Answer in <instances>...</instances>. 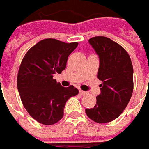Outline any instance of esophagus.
Here are the masks:
<instances>
[{
    "instance_id": "obj_1",
    "label": "esophagus",
    "mask_w": 149,
    "mask_h": 149,
    "mask_svg": "<svg viewBox=\"0 0 149 149\" xmlns=\"http://www.w3.org/2000/svg\"><path fill=\"white\" fill-rule=\"evenodd\" d=\"M79 94L81 95H87V92H86V91H82V90H80Z\"/></svg>"
}]
</instances>
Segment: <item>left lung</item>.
Returning a JSON list of instances; mask_svg holds the SVG:
<instances>
[{
    "instance_id": "left-lung-1",
    "label": "left lung",
    "mask_w": 149,
    "mask_h": 149,
    "mask_svg": "<svg viewBox=\"0 0 149 149\" xmlns=\"http://www.w3.org/2000/svg\"><path fill=\"white\" fill-rule=\"evenodd\" d=\"M88 42L99 56L98 79L102 84L95 106L85 111L95 122L108 123L120 116L130 101L133 91V67L127 51L111 39L98 36Z\"/></svg>"
}]
</instances>
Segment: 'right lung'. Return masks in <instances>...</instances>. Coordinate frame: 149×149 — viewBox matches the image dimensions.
<instances>
[{
	"label": "right lung",
	"mask_w": 149,
	"mask_h": 149,
	"mask_svg": "<svg viewBox=\"0 0 149 149\" xmlns=\"http://www.w3.org/2000/svg\"><path fill=\"white\" fill-rule=\"evenodd\" d=\"M78 42L66 43L56 39L40 41L22 59L17 74V89L26 111L39 123L51 125L63 116L70 97L79 94L74 86L63 87L53 77L66 69L68 56Z\"/></svg>",
	"instance_id": "obj_1"
}]
</instances>
